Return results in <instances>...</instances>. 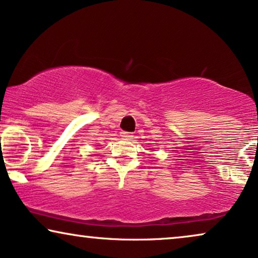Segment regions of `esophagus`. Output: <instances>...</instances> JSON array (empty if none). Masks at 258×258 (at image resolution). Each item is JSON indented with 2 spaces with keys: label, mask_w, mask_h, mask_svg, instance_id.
I'll use <instances>...</instances> for the list:
<instances>
[{
  "label": "esophagus",
  "mask_w": 258,
  "mask_h": 258,
  "mask_svg": "<svg viewBox=\"0 0 258 258\" xmlns=\"http://www.w3.org/2000/svg\"><path fill=\"white\" fill-rule=\"evenodd\" d=\"M121 137H122V139H124V140H129V139H132V137H133V134L128 133V132H122Z\"/></svg>",
  "instance_id": "esophagus-1"
}]
</instances>
